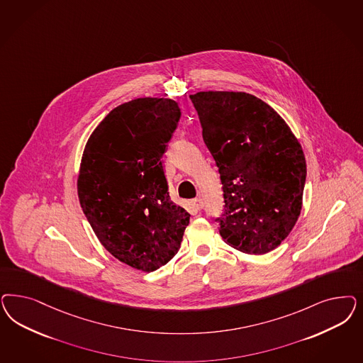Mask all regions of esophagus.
<instances>
[{
	"instance_id": "esophagus-1",
	"label": "esophagus",
	"mask_w": 363,
	"mask_h": 363,
	"mask_svg": "<svg viewBox=\"0 0 363 363\" xmlns=\"http://www.w3.org/2000/svg\"><path fill=\"white\" fill-rule=\"evenodd\" d=\"M191 204H192V207L195 208L196 211H200L201 208H203V200L200 199H194L192 201H191Z\"/></svg>"
}]
</instances>
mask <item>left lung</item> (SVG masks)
Here are the masks:
<instances>
[{"label": "left lung", "mask_w": 363, "mask_h": 363, "mask_svg": "<svg viewBox=\"0 0 363 363\" xmlns=\"http://www.w3.org/2000/svg\"><path fill=\"white\" fill-rule=\"evenodd\" d=\"M203 140L219 168L223 240L245 254L272 251L302 210L306 159L290 127L269 104L246 92L189 96Z\"/></svg>", "instance_id": "1"}]
</instances>
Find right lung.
<instances>
[{
  "label": "right lung",
  "mask_w": 363,
  "mask_h": 363,
  "mask_svg": "<svg viewBox=\"0 0 363 363\" xmlns=\"http://www.w3.org/2000/svg\"><path fill=\"white\" fill-rule=\"evenodd\" d=\"M180 108L144 97L112 109L82 153L77 194L100 243L120 262L151 272L175 257L189 213L169 198L163 157Z\"/></svg>",
  "instance_id": "add662e5"
}]
</instances>
